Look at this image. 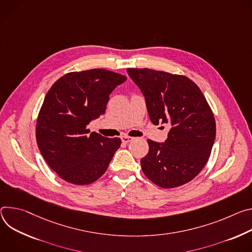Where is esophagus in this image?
<instances>
[{
	"mask_svg": "<svg viewBox=\"0 0 252 252\" xmlns=\"http://www.w3.org/2000/svg\"><path fill=\"white\" fill-rule=\"evenodd\" d=\"M133 140V138L132 137H129V136H123V137H121V141L123 142V143H129L130 141H132Z\"/></svg>",
	"mask_w": 252,
	"mask_h": 252,
	"instance_id": "34e87169",
	"label": "esophagus"
}]
</instances>
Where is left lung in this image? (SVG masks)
Returning a JSON list of instances; mask_svg holds the SVG:
<instances>
[{
    "label": "left lung",
    "instance_id": "left-lung-1",
    "mask_svg": "<svg viewBox=\"0 0 252 252\" xmlns=\"http://www.w3.org/2000/svg\"><path fill=\"white\" fill-rule=\"evenodd\" d=\"M146 102L154 125L169 124L162 143L147 140L142 171L156 185L173 188L191 181L205 166L215 140L212 111L201 90L185 76L150 69H127Z\"/></svg>",
    "mask_w": 252,
    "mask_h": 252
}]
</instances>
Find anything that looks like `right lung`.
<instances>
[{
  "mask_svg": "<svg viewBox=\"0 0 252 252\" xmlns=\"http://www.w3.org/2000/svg\"><path fill=\"white\" fill-rule=\"evenodd\" d=\"M126 76L105 69L72 72L54 83L37 120L36 139L48 165L65 181L86 185L107 170L121 145L87 126L106 111L109 96Z\"/></svg>",
  "mask_w": 252,
  "mask_h": 252,
  "instance_id": "right-lung-1",
  "label": "right lung"
}]
</instances>
